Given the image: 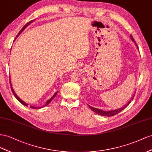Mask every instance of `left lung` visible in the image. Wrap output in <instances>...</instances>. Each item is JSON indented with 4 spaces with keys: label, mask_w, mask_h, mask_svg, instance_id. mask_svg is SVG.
Instances as JSON below:
<instances>
[{
    "label": "left lung",
    "mask_w": 152,
    "mask_h": 152,
    "mask_svg": "<svg viewBox=\"0 0 152 152\" xmlns=\"http://www.w3.org/2000/svg\"><path fill=\"white\" fill-rule=\"evenodd\" d=\"M131 37L132 40L133 41L135 42V40H134V39L133 38V37H132V36L131 35ZM134 95H133V97H132V99L129 101V102L126 105L120 108V109L116 110H112V111H102V110H99V109H97V108L93 107L90 106H88L90 107V109L92 110L93 111H94L95 113H97V114H99V115H102V116H114V115H116V114H118V113H120V111H122V110H124L125 109V108H126L127 106L130 104V102H131V100H132V99H134Z\"/></svg>",
    "instance_id": "1"
}]
</instances>
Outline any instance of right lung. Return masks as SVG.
Masks as SVG:
<instances>
[{
    "mask_svg": "<svg viewBox=\"0 0 152 152\" xmlns=\"http://www.w3.org/2000/svg\"><path fill=\"white\" fill-rule=\"evenodd\" d=\"M32 21H33V20H31V21H28V22L27 23V24H26L25 26H24V27L22 28H21V30H20V32L18 33V34H20L21 32H22L23 31V30L26 28V27H27V26L30 23H32ZM10 81V86H11V91H12V94H14V95H15V97L17 99V100H18L19 102H20L21 104H23L24 106H28V104H27V103H25L24 101H23L22 100H21V99L18 97V96H17V95L15 94V91H14V90H13V88H12V86H11V81ZM57 92H56L53 95V97H51L50 99H49V100L47 102H46V104L45 105V106H47L48 104L52 101V99H53L55 96H56V95H57ZM30 107H31V108H32V109H37V108H38V107H34V106H30ZM39 108H41V107H39Z\"/></svg>",
    "mask_w": 152,
    "mask_h": 152,
    "instance_id": "obj_1",
    "label": "right lung"
}]
</instances>
